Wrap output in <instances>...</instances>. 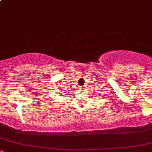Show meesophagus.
<instances>
[{
  "instance_id": "obj_1",
  "label": "esophagus",
  "mask_w": 152,
  "mask_h": 152,
  "mask_svg": "<svg viewBox=\"0 0 152 152\" xmlns=\"http://www.w3.org/2000/svg\"><path fill=\"white\" fill-rule=\"evenodd\" d=\"M80 89H81V90H83V89H84V86H81V87H80Z\"/></svg>"
}]
</instances>
